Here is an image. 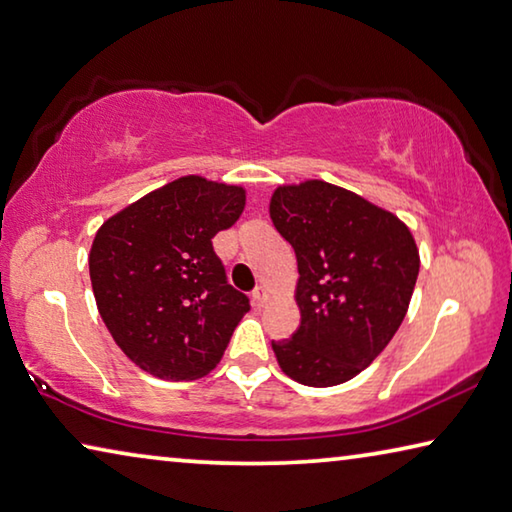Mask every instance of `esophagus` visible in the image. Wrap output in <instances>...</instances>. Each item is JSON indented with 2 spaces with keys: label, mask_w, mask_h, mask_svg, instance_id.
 <instances>
[{
  "label": "esophagus",
  "mask_w": 512,
  "mask_h": 512,
  "mask_svg": "<svg viewBox=\"0 0 512 512\" xmlns=\"http://www.w3.org/2000/svg\"><path fill=\"white\" fill-rule=\"evenodd\" d=\"M266 298H269V291H266L264 287H255V291H253V303H255V307H264Z\"/></svg>",
  "instance_id": "esophagus-1"
}]
</instances>
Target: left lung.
<instances>
[{"instance_id":"obj_1","label":"left lung","mask_w":512,"mask_h":512,"mask_svg":"<svg viewBox=\"0 0 512 512\" xmlns=\"http://www.w3.org/2000/svg\"><path fill=\"white\" fill-rule=\"evenodd\" d=\"M269 214L298 262L300 326L271 342L275 358L300 385H342L405 319L419 275L415 237L392 212L321 180L278 186Z\"/></svg>"}]
</instances>
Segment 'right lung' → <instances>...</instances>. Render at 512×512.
<instances>
[{
    "label": "right lung",
    "mask_w": 512,
    "mask_h": 512,
    "mask_svg": "<svg viewBox=\"0 0 512 512\" xmlns=\"http://www.w3.org/2000/svg\"><path fill=\"white\" fill-rule=\"evenodd\" d=\"M243 207V186L186 175L97 230L88 255L95 303L136 367L196 380L221 362L250 300L227 285L212 239Z\"/></svg>",
    "instance_id": "1"
}]
</instances>
